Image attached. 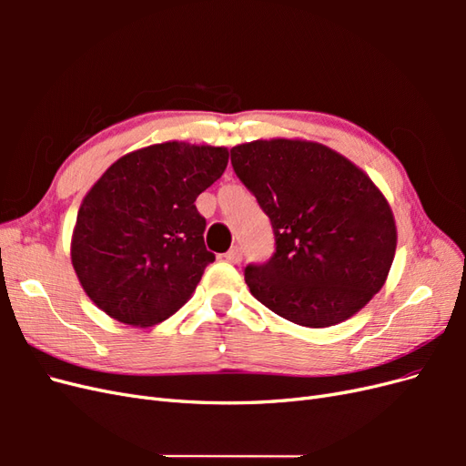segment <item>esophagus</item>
Returning a JSON list of instances; mask_svg holds the SVG:
<instances>
[{"instance_id": "obj_1", "label": "esophagus", "mask_w": 466, "mask_h": 466, "mask_svg": "<svg viewBox=\"0 0 466 466\" xmlns=\"http://www.w3.org/2000/svg\"><path fill=\"white\" fill-rule=\"evenodd\" d=\"M223 258H225V260H228V262H231V264H238V262H241V260H243V250H241V248H238V247H233L231 250H228V252H225V255H223Z\"/></svg>"}]
</instances>
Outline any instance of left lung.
Listing matches in <instances>:
<instances>
[{"mask_svg": "<svg viewBox=\"0 0 466 466\" xmlns=\"http://www.w3.org/2000/svg\"><path fill=\"white\" fill-rule=\"evenodd\" d=\"M231 165L274 231V255L245 268L250 293L309 329L368 305L397 248L392 211L371 178L340 153L299 139L237 146Z\"/></svg>", "mask_w": 466, "mask_h": 466, "instance_id": "8db88e82", "label": "left lung"}]
</instances>
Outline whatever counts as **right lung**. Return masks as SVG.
<instances>
[{"label": "right lung", "mask_w": 466, "mask_h": 466, "mask_svg": "<svg viewBox=\"0 0 466 466\" xmlns=\"http://www.w3.org/2000/svg\"><path fill=\"white\" fill-rule=\"evenodd\" d=\"M225 147L167 142L124 155L83 198L72 262L106 315L151 327L185 305L216 260L196 198L223 175Z\"/></svg>", "instance_id": "add662e5"}]
</instances>
